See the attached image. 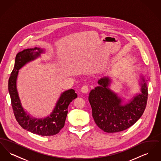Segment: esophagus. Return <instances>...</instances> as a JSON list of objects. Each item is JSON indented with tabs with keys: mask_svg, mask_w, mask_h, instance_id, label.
Returning a JSON list of instances; mask_svg holds the SVG:
<instances>
[{
	"mask_svg": "<svg viewBox=\"0 0 161 161\" xmlns=\"http://www.w3.org/2000/svg\"><path fill=\"white\" fill-rule=\"evenodd\" d=\"M81 91L82 93H87L89 91V87L87 85H84L82 87H81Z\"/></svg>",
	"mask_w": 161,
	"mask_h": 161,
	"instance_id": "esophagus-1",
	"label": "esophagus"
}]
</instances>
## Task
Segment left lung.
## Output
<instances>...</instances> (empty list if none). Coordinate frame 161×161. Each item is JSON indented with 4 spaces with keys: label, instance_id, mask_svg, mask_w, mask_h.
<instances>
[{
    "label": "left lung",
    "instance_id": "8db88e82",
    "mask_svg": "<svg viewBox=\"0 0 161 161\" xmlns=\"http://www.w3.org/2000/svg\"><path fill=\"white\" fill-rule=\"evenodd\" d=\"M141 79V93L124 105L122 99L108 87L111 82L108 77L98 80L99 86L90 92L89 101L94 121L101 130L107 133L121 131L130 127L141 117L148 98L147 80L143 77Z\"/></svg>",
    "mask_w": 161,
    "mask_h": 161
}]
</instances>
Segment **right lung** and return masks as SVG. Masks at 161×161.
<instances>
[{
	"mask_svg": "<svg viewBox=\"0 0 161 161\" xmlns=\"http://www.w3.org/2000/svg\"><path fill=\"white\" fill-rule=\"evenodd\" d=\"M44 50L38 48L24 49L16 55L15 64L8 81V91L11 105L17 121L25 130L41 136H53L59 133L64 127L68 114V107L72 100L77 97L74 89L61 93L51 115L45 118H34L24 110L17 90V78L19 70L28 62L37 58Z\"/></svg>",
	"mask_w": 161,
	"mask_h": 161,
	"instance_id": "1",
	"label": "right lung"
}]
</instances>
